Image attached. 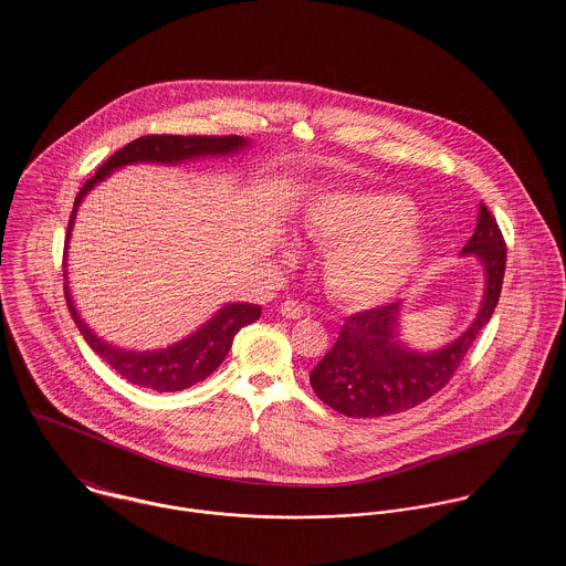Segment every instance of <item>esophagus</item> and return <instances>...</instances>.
I'll return each instance as SVG.
<instances>
[{
	"label": "esophagus",
	"mask_w": 566,
	"mask_h": 566,
	"mask_svg": "<svg viewBox=\"0 0 566 566\" xmlns=\"http://www.w3.org/2000/svg\"><path fill=\"white\" fill-rule=\"evenodd\" d=\"M280 314H282L284 318L298 321V318H303V316L307 314V307H305V305H301V303H296L293 298H289V301H284V303L280 305Z\"/></svg>",
	"instance_id": "obj_1"
}]
</instances>
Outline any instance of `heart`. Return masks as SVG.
<instances>
[{"label": "heart", "instance_id": "b5f03b06", "mask_svg": "<svg viewBox=\"0 0 566 566\" xmlns=\"http://www.w3.org/2000/svg\"><path fill=\"white\" fill-rule=\"evenodd\" d=\"M303 233L328 245L323 277L328 293L356 307L399 295L418 273L427 242L403 197L386 192H328L303 216Z\"/></svg>", "mask_w": 566, "mask_h": 566}]
</instances>
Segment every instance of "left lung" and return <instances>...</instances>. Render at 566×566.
Returning a JSON list of instances; mask_svg holds the SVG:
<instances>
[{
  "mask_svg": "<svg viewBox=\"0 0 566 566\" xmlns=\"http://www.w3.org/2000/svg\"><path fill=\"white\" fill-rule=\"evenodd\" d=\"M460 254L478 256L485 275L484 298L469 328L439 350L420 352L401 342V301L354 314L310 374L324 403L350 418H377L424 403L450 381L492 318L503 289L507 248L484 203Z\"/></svg>",
  "mask_w": 566,
  "mask_h": 566,
  "instance_id": "1",
  "label": "left lung"
}]
</instances>
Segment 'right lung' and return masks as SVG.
<instances>
[{
	"instance_id": "add662e5",
	"label": "right lung",
	"mask_w": 566,
	"mask_h": 566,
	"mask_svg": "<svg viewBox=\"0 0 566 566\" xmlns=\"http://www.w3.org/2000/svg\"><path fill=\"white\" fill-rule=\"evenodd\" d=\"M250 146V139L240 135H224V137H206V135H144L129 142L125 148L114 153L108 161L104 163L95 176L82 187L76 201L74 212L67 224V238H65V256L67 245L72 238L76 212L81 208L82 199L95 189L99 182H104L112 171L134 165V163H159V165H178V163L203 159V157H227L238 155ZM65 268V259H63ZM65 275V301L70 307V314L78 326L82 337L91 346L102 360H106L109 367L127 381L142 388H150L157 392H178L192 384L212 376L224 356L233 346V337L238 331L261 318V305L254 303H227L222 305L208 323L201 324L189 337L167 346L159 350H127L102 339L88 324L81 318L76 303L70 293L67 271Z\"/></svg>"
}]
</instances>
